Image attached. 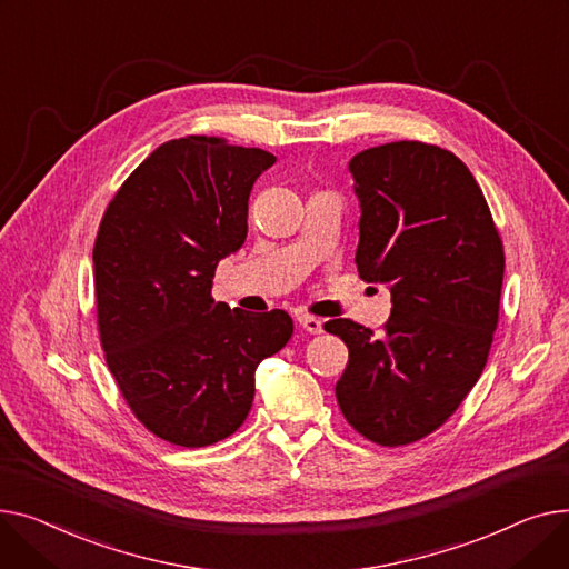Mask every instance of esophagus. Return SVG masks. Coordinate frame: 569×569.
Here are the masks:
<instances>
[{"label": "esophagus", "instance_id": "obj_1", "mask_svg": "<svg viewBox=\"0 0 569 569\" xmlns=\"http://www.w3.org/2000/svg\"><path fill=\"white\" fill-rule=\"evenodd\" d=\"M298 326H303L308 332H312V336L323 332V321L317 317H310V315H298Z\"/></svg>", "mask_w": 569, "mask_h": 569}]
</instances>
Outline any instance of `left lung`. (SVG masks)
I'll return each instance as SVG.
<instances>
[{
  "mask_svg": "<svg viewBox=\"0 0 569 569\" xmlns=\"http://www.w3.org/2000/svg\"><path fill=\"white\" fill-rule=\"evenodd\" d=\"M360 202L358 276L390 287L379 336L351 319L336 386L347 422L395 448L439 429L480 379L498 323L506 254L487 199L455 153L425 142L365 149L349 162Z\"/></svg>",
  "mask_w": 569,
  "mask_h": 569,
  "instance_id": "left-lung-1",
  "label": "left lung"
}]
</instances>
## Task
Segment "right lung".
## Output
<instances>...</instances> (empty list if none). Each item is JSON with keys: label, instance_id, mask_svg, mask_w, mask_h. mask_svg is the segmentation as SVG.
I'll return each mask as SVG.
<instances>
[{"label": "right lung", "instance_id": "1", "mask_svg": "<svg viewBox=\"0 0 569 569\" xmlns=\"http://www.w3.org/2000/svg\"><path fill=\"white\" fill-rule=\"evenodd\" d=\"M276 162L188 136L160 144L112 197L93 243L98 332L130 411L158 439L213 446L254 399L257 365L291 338L284 310L216 303V266L248 237V199Z\"/></svg>", "mask_w": 569, "mask_h": 569}]
</instances>
